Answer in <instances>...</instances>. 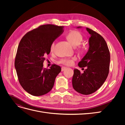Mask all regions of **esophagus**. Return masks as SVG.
I'll use <instances>...</instances> for the list:
<instances>
[{"label":"esophagus","instance_id":"obj_1","mask_svg":"<svg viewBox=\"0 0 125 125\" xmlns=\"http://www.w3.org/2000/svg\"><path fill=\"white\" fill-rule=\"evenodd\" d=\"M66 69H67L66 67H62V71H64L65 70H66Z\"/></svg>","mask_w":125,"mask_h":125}]
</instances>
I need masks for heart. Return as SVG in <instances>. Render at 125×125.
<instances>
[{
	"mask_svg": "<svg viewBox=\"0 0 125 125\" xmlns=\"http://www.w3.org/2000/svg\"><path fill=\"white\" fill-rule=\"evenodd\" d=\"M67 40L74 47H77L79 51L81 52H83L84 50V47L82 45H81V43L83 40V36L81 34L77 31L73 30L69 32L66 36ZM55 48V42H52L50 46V50L52 52ZM76 59L75 57H72L70 58H63L60 59L59 62L60 63H62L63 65H65L67 66H71L73 65L74 62Z\"/></svg>",
	"mask_w": 125,
	"mask_h": 125,
	"instance_id": "obj_1",
	"label": "heart"
}]
</instances>
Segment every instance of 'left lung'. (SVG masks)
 <instances>
[{"instance_id":"obj_1","label":"left lung","mask_w":125,"mask_h":125,"mask_svg":"<svg viewBox=\"0 0 125 125\" xmlns=\"http://www.w3.org/2000/svg\"><path fill=\"white\" fill-rule=\"evenodd\" d=\"M86 30L91 35L89 48L78 63L80 67L86 69L83 73L75 69L72 80L73 89L83 95L95 92L103 85L108 75L110 63V53L104 39L91 29L86 28Z\"/></svg>"}]
</instances>
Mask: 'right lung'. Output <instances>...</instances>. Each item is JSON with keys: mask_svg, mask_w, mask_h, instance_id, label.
Returning a JSON list of instances; mask_svg holds the SVG:
<instances>
[{"mask_svg": "<svg viewBox=\"0 0 125 125\" xmlns=\"http://www.w3.org/2000/svg\"><path fill=\"white\" fill-rule=\"evenodd\" d=\"M63 32V27L45 24L31 30L22 37L14 62L18 80L25 91L34 96L47 93L54 86L61 67L53 64L43 67L45 57L51 52L52 42Z\"/></svg>", "mask_w": 125, "mask_h": 125, "instance_id": "1", "label": "right lung"}]
</instances>
